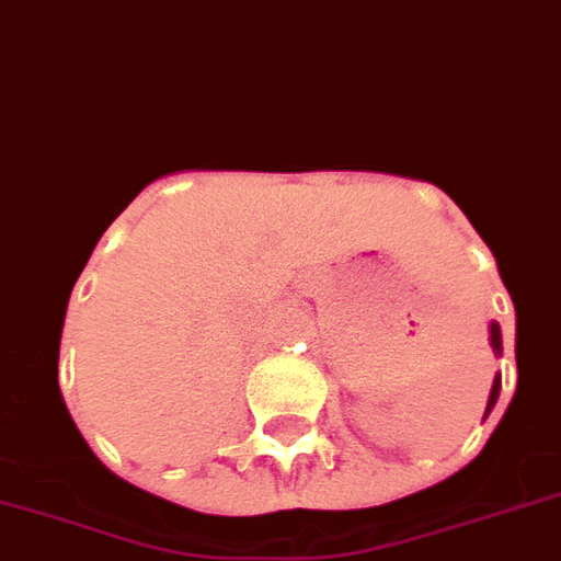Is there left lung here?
Returning a JSON list of instances; mask_svg holds the SVG:
<instances>
[{"instance_id":"1","label":"left lung","mask_w":561,"mask_h":561,"mask_svg":"<svg viewBox=\"0 0 561 561\" xmlns=\"http://www.w3.org/2000/svg\"><path fill=\"white\" fill-rule=\"evenodd\" d=\"M488 340H491V348H494V354L500 357V354H502V332H500V323H494V320H491V327H488ZM500 389H502V377L496 375L494 386H491V394H488L485 417L491 414V409L496 405V400H500ZM485 417H482V420H485Z\"/></svg>"}]
</instances>
